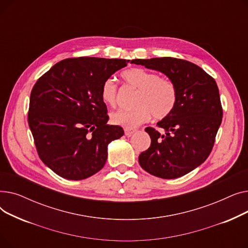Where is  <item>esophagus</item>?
<instances>
[{
    "mask_svg": "<svg viewBox=\"0 0 248 248\" xmlns=\"http://www.w3.org/2000/svg\"><path fill=\"white\" fill-rule=\"evenodd\" d=\"M135 133V129L132 128H124V135L127 137H131Z\"/></svg>",
    "mask_w": 248,
    "mask_h": 248,
    "instance_id": "esophagus-1",
    "label": "esophagus"
}]
</instances>
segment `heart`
Segmentation results:
<instances>
[{
	"label": "heart",
	"mask_w": 248,
	"mask_h": 248,
	"mask_svg": "<svg viewBox=\"0 0 248 248\" xmlns=\"http://www.w3.org/2000/svg\"><path fill=\"white\" fill-rule=\"evenodd\" d=\"M122 77L127 86L139 90L135 100L137 107L113 111L110 114L112 124L134 128L150 121L152 114L155 120H163L173 111L178 93L171 79L144 68L127 69L122 73ZM100 95L108 106H115L119 99V86L114 79L109 77L102 82Z\"/></svg>",
	"instance_id": "1"
}]
</instances>
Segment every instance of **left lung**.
<instances>
[{"instance_id":"obj_1","label":"left lung","mask_w":248,"mask_h":248,"mask_svg":"<svg viewBox=\"0 0 248 248\" xmlns=\"http://www.w3.org/2000/svg\"><path fill=\"white\" fill-rule=\"evenodd\" d=\"M132 63L163 72L176 84L178 93L173 111L157 124L164 134L146 127L152 141L139 155V163L145 171L162 179L184 176L210 155L222 122L216 81L198 65L183 59H134Z\"/></svg>"}]
</instances>
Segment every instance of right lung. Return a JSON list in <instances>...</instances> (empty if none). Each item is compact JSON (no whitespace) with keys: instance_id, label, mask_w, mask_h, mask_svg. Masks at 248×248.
<instances>
[{"instance_id":"add662e5","label":"right lung","mask_w":248,"mask_h":248,"mask_svg":"<svg viewBox=\"0 0 248 248\" xmlns=\"http://www.w3.org/2000/svg\"><path fill=\"white\" fill-rule=\"evenodd\" d=\"M129 60L67 58L44 73L32 88L28 124L39 158L58 176L83 180L103 168L108 145L124 136L108 124L102 82Z\"/></svg>"}]
</instances>
